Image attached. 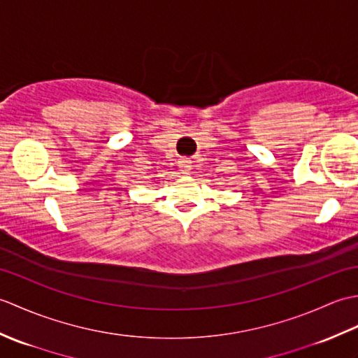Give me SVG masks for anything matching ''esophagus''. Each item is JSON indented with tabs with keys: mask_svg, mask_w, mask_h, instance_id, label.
Returning a JSON list of instances; mask_svg holds the SVG:
<instances>
[{
	"mask_svg": "<svg viewBox=\"0 0 358 358\" xmlns=\"http://www.w3.org/2000/svg\"><path fill=\"white\" fill-rule=\"evenodd\" d=\"M178 167L183 172H187V171H191V167H192V162L189 158H181L180 162H178Z\"/></svg>",
	"mask_w": 358,
	"mask_h": 358,
	"instance_id": "1",
	"label": "esophagus"
}]
</instances>
